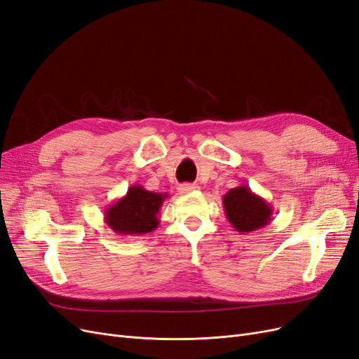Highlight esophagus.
Here are the masks:
<instances>
[{"instance_id":"34e87169","label":"esophagus","mask_w":359,"mask_h":359,"mask_svg":"<svg viewBox=\"0 0 359 359\" xmlns=\"http://www.w3.org/2000/svg\"><path fill=\"white\" fill-rule=\"evenodd\" d=\"M200 189V187H196V184H191V183H183L179 187V192L180 194H191Z\"/></svg>"}]
</instances>
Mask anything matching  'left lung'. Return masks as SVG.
<instances>
[{
    "instance_id": "8db88e82",
    "label": "left lung",
    "mask_w": 359,
    "mask_h": 359,
    "mask_svg": "<svg viewBox=\"0 0 359 359\" xmlns=\"http://www.w3.org/2000/svg\"><path fill=\"white\" fill-rule=\"evenodd\" d=\"M223 207L232 228L240 233L264 228L269 224L273 215L272 205L256 195L247 184L236 187L224 195Z\"/></svg>"
}]
</instances>
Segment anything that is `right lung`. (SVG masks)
Here are the masks:
<instances>
[{
	"instance_id": "1",
	"label": "right lung",
	"mask_w": 359,
	"mask_h": 359,
	"mask_svg": "<svg viewBox=\"0 0 359 359\" xmlns=\"http://www.w3.org/2000/svg\"><path fill=\"white\" fill-rule=\"evenodd\" d=\"M167 194L146 191L140 184H133L127 194L104 210V223L119 235H144L155 231L159 224V210Z\"/></svg>"
}]
</instances>
